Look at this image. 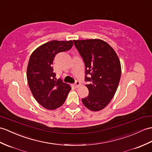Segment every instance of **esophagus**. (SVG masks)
<instances>
[{"mask_svg":"<svg viewBox=\"0 0 152 152\" xmlns=\"http://www.w3.org/2000/svg\"><path fill=\"white\" fill-rule=\"evenodd\" d=\"M80 81H78V80H76V82H75V85H74V86H75V88H77L78 87L80 86Z\"/></svg>","mask_w":152,"mask_h":152,"instance_id":"esophagus-1","label":"esophagus"}]
</instances>
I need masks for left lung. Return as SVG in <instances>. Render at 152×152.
Returning a JSON list of instances; mask_svg holds the SVG:
<instances>
[{
    "label": "left lung",
    "instance_id": "8db88e82",
    "mask_svg": "<svg viewBox=\"0 0 152 152\" xmlns=\"http://www.w3.org/2000/svg\"><path fill=\"white\" fill-rule=\"evenodd\" d=\"M86 66L85 80L89 95L82 103L91 111L106 107L114 96L121 76V65L115 51L100 39L73 40Z\"/></svg>",
    "mask_w": 152,
    "mask_h": 152
}]
</instances>
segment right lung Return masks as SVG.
Masks as SVG:
<instances>
[{"instance_id": "obj_1", "label": "right lung", "mask_w": 152, "mask_h": 152, "mask_svg": "<svg viewBox=\"0 0 152 152\" xmlns=\"http://www.w3.org/2000/svg\"><path fill=\"white\" fill-rule=\"evenodd\" d=\"M72 41H51L39 47L30 57L27 80L31 92L39 104L47 109H56L64 104L71 90L67 83L56 80L52 63L56 55L70 50Z\"/></svg>"}]
</instances>
